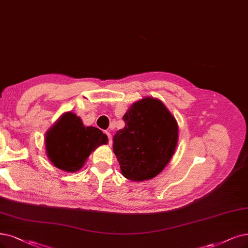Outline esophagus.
<instances>
[{
    "label": "esophagus",
    "mask_w": 248,
    "mask_h": 248,
    "mask_svg": "<svg viewBox=\"0 0 248 248\" xmlns=\"http://www.w3.org/2000/svg\"><path fill=\"white\" fill-rule=\"evenodd\" d=\"M106 135H107V137H108V143H109V145H111V144H112V137H111V134L107 132Z\"/></svg>",
    "instance_id": "1"
}]
</instances>
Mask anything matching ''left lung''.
Instances as JSON below:
<instances>
[{"label": "left lung", "mask_w": 248, "mask_h": 248, "mask_svg": "<svg viewBox=\"0 0 248 248\" xmlns=\"http://www.w3.org/2000/svg\"><path fill=\"white\" fill-rule=\"evenodd\" d=\"M124 127L113 137V152L123 176L141 182L156 177L176 151L179 129L160 100L146 97L124 115Z\"/></svg>", "instance_id": "8db88e82"}]
</instances>
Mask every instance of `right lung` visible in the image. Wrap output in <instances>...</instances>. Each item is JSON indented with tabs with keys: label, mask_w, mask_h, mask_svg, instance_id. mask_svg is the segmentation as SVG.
<instances>
[{
	"label": "right lung",
	"mask_w": 248,
	"mask_h": 248,
	"mask_svg": "<svg viewBox=\"0 0 248 248\" xmlns=\"http://www.w3.org/2000/svg\"><path fill=\"white\" fill-rule=\"evenodd\" d=\"M108 138L95 126H86L80 117L65 112L46 134V152L55 167L75 172L84 166L92 151L107 144Z\"/></svg>",
	"instance_id": "1"
}]
</instances>
